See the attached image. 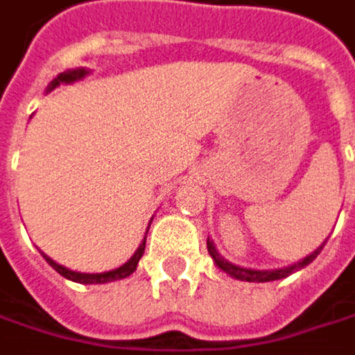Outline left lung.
Listing matches in <instances>:
<instances>
[{"label":"left lung","mask_w":355,"mask_h":355,"mask_svg":"<svg viewBox=\"0 0 355 355\" xmlns=\"http://www.w3.org/2000/svg\"><path fill=\"white\" fill-rule=\"evenodd\" d=\"M322 247H324V243H322L314 253H309V255L303 257L301 261L291 263V266H286V268H276V270H253V268H243V266H236V263L228 261L224 255H221V253L217 251L215 243H213L211 239H207V249H209V255H211L213 263H215L221 272H226L230 278L245 280V282H270V280L286 278V276H291L295 270H301V268H305L307 263H312V261L318 257V253L322 251Z\"/></svg>","instance_id":"left-lung-1"}]
</instances>
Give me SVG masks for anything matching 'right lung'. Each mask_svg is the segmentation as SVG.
<instances>
[{"mask_svg": "<svg viewBox=\"0 0 355 355\" xmlns=\"http://www.w3.org/2000/svg\"><path fill=\"white\" fill-rule=\"evenodd\" d=\"M92 71L89 69H85V67H79V69H69V71H64V73H60L50 85H48V92H52V89H56L58 85H69V83H75V81H79V79H83V77H87ZM150 228V226H148ZM146 234H148V230H146ZM144 247H146V236H144V241L140 243V247L136 249V253L131 255L123 266H119V268H114V270H108V272H100V274H85V272H75V270H69V268H64V266H60V263H56L52 257H48L46 253H41L43 257H46V261L60 274V276H64V278H69V280H73V282H81V284H104V282H112V280H121V278H127V276H131L136 272V268H138V261L142 259V255H144Z\"/></svg>", "mask_w": 355, "mask_h": 355, "instance_id": "right-lung-1", "label": "right lung"}]
</instances>
